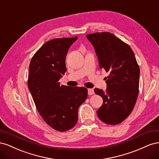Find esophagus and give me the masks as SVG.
<instances>
[{
  "mask_svg": "<svg viewBox=\"0 0 159 159\" xmlns=\"http://www.w3.org/2000/svg\"><path fill=\"white\" fill-rule=\"evenodd\" d=\"M88 95H93L95 93L94 92V90L93 89H88Z\"/></svg>",
  "mask_w": 159,
  "mask_h": 159,
  "instance_id": "obj_1",
  "label": "esophagus"
}]
</instances>
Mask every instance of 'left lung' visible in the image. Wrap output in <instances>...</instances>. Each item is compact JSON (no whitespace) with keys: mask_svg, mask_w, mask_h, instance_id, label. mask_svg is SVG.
I'll return each mask as SVG.
<instances>
[{"mask_svg":"<svg viewBox=\"0 0 159 159\" xmlns=\"http://www.w3.org/2000/svg\"><path fill=\"white\" fill-rule=\"evenodd\" d=\"M97 54L101 69L109 72L105 78L106 91L95 88L103 98L97 111L99 119L108 125L121 123L131 114L136 103L140 69L134 52L127 44L108 32L86 35Z\"/></svg>","mask_w":159,"mask_h":159,"instance_id":"1","label":"left lung"}]
</instances>
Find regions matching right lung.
<instances>
[{"label":"right lung","instance_id":"obj_1","mask_svg":"<svg viewBox=\"0 0 159 159\" xmlns=\"http://www.w3.org/2000/svg\"><path fill=\"white\" fill-rule=\"evenodd\" d=\"M78 36L54 38L46 42L32 57L28 87L36 107L44 121L57 131L73 128L78 108L88 98L84 87L60 85L66 71V57Z\"/></svg>","mask_w":159,"mask_h":159}]
</instances>
